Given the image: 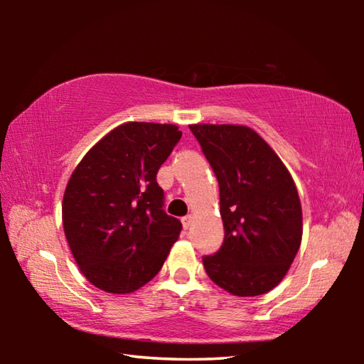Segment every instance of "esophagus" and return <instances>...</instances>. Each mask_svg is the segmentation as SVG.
Masks as SVG:
<instances>
[{"label":"esophagus","instance_id":"34e87169","mask_svg":"<svg viewBox=\"0 0 364 364\" xmlns=\"http://www.w3.org/2000/svg\"><path fill=\"white\" fill-rule=\"evenodd\" d=\"M191 221H193V218H191V215H186V217L181 218V223H183L184 230H188V228L191 226Z\"/></svg>","mask_w":364,"mask_h":364}]
</instances>
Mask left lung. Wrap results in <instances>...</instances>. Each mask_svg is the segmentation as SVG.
Segmentation results:
<instances>
[{"instance_id":"obj_1","label":"left lung","mask_w":364,"mask_h":364,"mask_svg":"<svg viewBox=\"0 0 364 364\" xmlns=\"http://www.w3.org/2000/svg\"><path fill=\"white\" fill-rule=\"evenodd\" d=\"M220 186L225 239L202 258L208 278L239 297L269 292L301 242V205L286 165L244 125H189Z\"/></svg>"}]
</instances>
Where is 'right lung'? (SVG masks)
I'll use <instances>...</instances> for the list:
<instances>
[{"label":"right lung","instance_id":"add662e5","mask_svg":"<svg viewBox=\"0 0 364 364\" xmlns=\"http://www.w3.org/2000/svg\"><path fill=\"white\" fill-rule=\"evenodd\" d=\"M181 138L167 123L128 122L91 147L63 200L64 232L85 278L130 294L156 276L181 231L164 210L157 171Z\"/></svg>","mask_w":364,"mask_h":364}]
</instances>
